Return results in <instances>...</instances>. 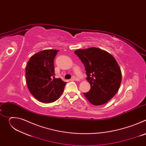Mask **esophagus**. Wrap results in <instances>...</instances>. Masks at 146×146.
<instances>
[{
    "instance_id": "1",
    "label": "esophagus",
    "mask_w": 146,
    "mask_h": 146,
    "mask_svg": "<svg viewBox=\"0 0 146 146\" xmlns=\"http://www.w3.org/2000/svg\"><path fill=\"white\" fill-rule=\"evenodd\" d=\"M72 79H73V80H75V81H78L80 80L79 78H78V77H76V76H73V77H72Z\"/></svg>"
}]
</instances>
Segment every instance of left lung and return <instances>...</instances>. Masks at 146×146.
<instances>
[{"instance_id":"obj_1","label":"left lung","mask_w":146,"mask_h":146,"mask_svg":"<svg viewBox=\"0 0 146 146\" xmlns=\"http://www.w3.org/2000/svg\"><path fill=\"white\" fill-rule=\"evenodd\" d=\"M74 53L84 65L91 86L90 91L83 94L93 105L107 103L116 94L121 82V71L115 59L96 47L79 49Z\"/></svg>"}]
</instances>
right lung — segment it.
Masks as SVG:
<instances>
[{"label":"right lung","mask_w":146,"mask_h":146,"mask_svg":"<svg viewBox=\"0 0 146 146\" xmlns=\"http://www.w3.org/2000/svg\"><path fill=\"white\" fill-rule=\"evenodd\" d=\"M59 50H44L33 55L25 72L28 88L37 100L51 103L58 100L64 92L66 82L55 78L54 59Z\"/></svg>","instance_id":"1"}]
</instances>
